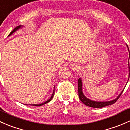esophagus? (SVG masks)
Returning <instances> with one entry per match:
<instances>
[{"label": "esophagus", "mask_w": 130, "mask_h": 130, "mask_svg": "<svg viewBox=\"0 0 130 130\" xmlns=\"http://www.w3.org/2000/svg\"><path fill=\"white\" fill-rule=\"evenodd\" d=\"M70 68L74 70H77L79 69V67L77 66V65H75L74 63H72L70 65Z\"/></svg>", "instance_id": "esophagus-1"}]
</instances>
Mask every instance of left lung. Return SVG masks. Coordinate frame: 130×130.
<instances>
[{
  "label": "left lung",
  "mask_w": 130,
  "mask_h": 130,
  "mask_svg": "<svg viewBox=\"0 0 130 130\" xmlns=\"http://www.w3.org/2000/svg\"><path fill=\"white\" fill-rule=\"evenodd\" d=\"M127 47H128V50L129 51V48H128V46L127 45ZM129 59L130 58V53L129 55ZM130 73H129V76H128V80H129V75H130ZM127 82V83H128ZM78 96H79V98L80 100H81V102H82L83 104H85L87 106H90V107H92V108H102V107H105V106H108V105H112L114 103H115L117 102V100L118 99V98L121 96V93H123V91H121V93H120V95L117 96V98H115L114 100H110V101H106V102H97V101H94L92 100H90L89 98H88L87 96H85V95L83 94V91H82V80L81 78H79L78 80Z\"/></svg>",
  "instance_id": "left-lung-1"
}]
</instances>
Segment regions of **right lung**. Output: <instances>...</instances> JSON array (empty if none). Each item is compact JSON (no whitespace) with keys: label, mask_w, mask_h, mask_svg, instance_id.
<instances>
[{"label":"right lung","mask_w":130,"mask_h":130,"mask_svg":"<svg viewBox=\"0 0 130 130\" xmlns=\"http://www.w3.org/2000/svg\"><path fill=\"white\" fill-rule=\"evenodd\" d=\"M22 27H24V26H23V25H19V26H17V27H16L14 29H13V30H12V32H11L10 33V34H9V35H8V37L10 36V35H12V34H13V33H15V32H16V31H17V30H18L20 29V28H21ZM54 93H55V89H54V91H53L52 95L51 97L49 98V99L48 100L46 101V102H43V103H40V104H30V105H32V106H42V105H43L46 104V103H48L49 102H50V101L52 100V99L53 96H54ZM25 105H26V104H25Z\"/></svg>","instance_id":"add662e5"}]
</instances>
